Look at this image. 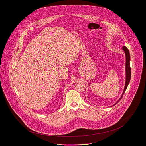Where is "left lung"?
<instances>
[{"label":"left lung","mask_w":146,"mask_h":146,"mask_svg":"<svg viewBox=\"0 0 146 146\" xmlns=\"http://www.w3.org/2000/svg\"><path fill=\"white\" fill-rule=\"evenodd\" d=\"M123 49L124 50V51L125 52V56H126V82H125V88H124V92L122 94L121 97H120V98L119 100V101L117 102H116V103L114 105L117 104L122 98L124 93H125V90L127 87L128 84H129V82L130 81V78H131V68L130 66V53H129V50H128V49L125 46H124L123 47ZM113 105V106H114Z\"/></svg>","instance_id":"1"}]
</instances>
